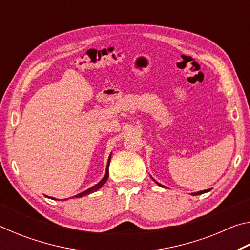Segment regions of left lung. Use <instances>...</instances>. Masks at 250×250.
Here are the masks:
<instances>
[{"label": "left lung", "instance_id": "1", "mask_svg": "<svg viewBox=\"0 0 250 250\" xmlns=\"http://www.w3.org/2000/svg\"><path fill=\"white\" fill-rule=\"evenodd\" d=\"M155 183L158 184V185H160V186H162V188H163V185H161L160 183H158V182H155ZM208 191H209V189H205V191H200V192H196V193H192V195H200V194L206 193V192H208Z\"/></svg>", "mask_w": 250, "mask_h": 250}]
</instances>
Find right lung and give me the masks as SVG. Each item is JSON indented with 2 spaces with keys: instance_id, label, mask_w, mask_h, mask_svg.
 Instances as JSON below:
<instances>
[{
  "instance_id": "add662e5",
  "label": "right lung",
  "mask_w": 250,
  "mask_h": 250,
  "mask_svg": "<svg viewBox=\"0 0 250 250\" xmlns=\"http://www.w3.org/2000/svg\"><path fill=\"white\" fill-rule=\"evenodd\" d=\"M110 159H111V154L109 155L108 164H107V168H105V174H104V176L103 177V180H101V181L99 182V183H97L95 186H92V188L86 189V191H83V192H82V193L77 194V195H75L74 197H83V196H84V195H88V194L94 193V192H96V191H98V189L101 188V186H103V185L105 183V182H107L108 177H109V164H110ZM49 198H53V197H49ZM53 200H56V198H53Z\"/></svg>"
}]
</instances>
